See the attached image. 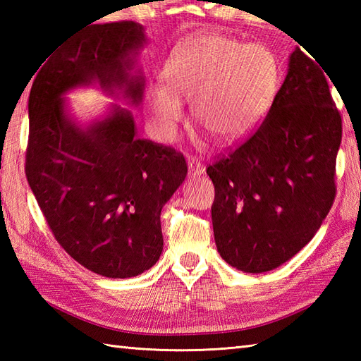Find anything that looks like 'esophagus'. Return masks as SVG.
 Returning a JSON list of instances; mask_svg holds the SVG:
<instances>
[{
    "instance_id": "obj_1",
    "label": "esophagus",
    "mask_w": 361,
    "mask_h": 361,
    "mask_svg": "<svg viewBox=\"0 0 361 361\" xmlns=\"http://www.w3.org/2000/svg\"><path fill=\"white\" fill-rule=\"evenodd\" d=\"M188 169H189V176H198L204 173V164H202L197 158L188 159Z\"/></svg>"
}]
</instances>
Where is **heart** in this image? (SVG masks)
<instances>
[{
	"label": "heart",
	"instance_id": "heart-1",
	"mask_svg": "<svg viewBox=\"0 0 361 361\" xmlns=\"http://www.w3.org/2000/svg\"><path fill=\"white\" fill-rule=\"evenodd\" d=\"M163 74L164 85L145 94V110L159 140H172L183 118L180 101H188L198 124L229 144L247 135L265 113L278 65L264 46L211 34L181 44Z\"/></svg>",
	"mask_w": 361,
	"mask_h": 361
}]
</instances>
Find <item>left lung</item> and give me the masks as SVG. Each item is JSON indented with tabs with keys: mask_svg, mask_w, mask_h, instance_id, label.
Wrapping results in <instances>:
<instances>
[{
	"mask_svg": "<svg viewBox=\"0 0 361 361\" xmlns=\"http://www.w3.org/2000/svg\"><path fill=\"white\" fill-rule=\"evenodd\" d=\"M324 73L296 48L256 132L206 169L216 188L211 214L217 250L243 273L287 262L332 208L343 128Z\"/></svg>",
	"mask_w": 361,
	"mask_h": 361,
	"instance_id": "8db88e82",
	"label": "left lung"
}]
</instances>
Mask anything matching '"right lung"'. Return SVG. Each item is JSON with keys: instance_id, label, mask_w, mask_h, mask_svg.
Masks as SVG:
<instances>
[{"instance_id": "1", "label": "right lung", "mask_w": 361, "mask_h": 361, "mask_svg": "<svg viewBox=\"0 0 361 361\" xmlns=\"http://www.w3.org/2000/svg\"><path fill=\"white\" fill-rule=\"evenodd\" d=\"M145 44L135 21L90 25L44 59L29 94L26 176L62 248L90 271L126 279L163 252L161 209L186 178L181 153L136 136L133 114L111 105L88 126L75 121L68 91L97 83L140 105ZM32 79V78H30Z\"/></svg>"}]
</instances>
